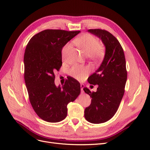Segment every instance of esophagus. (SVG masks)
<instances>
[{
	"instance_id": "34e87169",
	"label": "esophagus",
	"mask_w": 150,
	"mask_h": 150,
	"mask_svg": "<svg viewBox=\"0 0 150 150\" xmlns=\"http://www.w3.org/2000/svg\"><path fill=\"white\" fill-rule=\"evenodd\" d=\"M80 86H81V91H83V88H84V85L83 84H82V83H81L80 84Z\"/></svg>"
}]
</instances>
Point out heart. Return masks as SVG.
I'll return each mask as SVG.
<instances>
[{"label": "heart", "mask_w": 150, "mask_h": 150, "mask_svg": "<svg viewBox=\"0 0 150 150\" xmlns=\"http://www.w3.org/2000/svg\"><path fill=\"white\" fill-rule=\"evenodd\" d=\"M73 42L86 56L94 61H99L105 56V49L99 44V39L91 34H84L76 38ZM69 43L66 44L61 51L62 59H65L67 50L70 47ZM89 73V69L81 66H74L69 71V74L79 81L84 80Z\"/></svg>", "instance_id": "heart-1"}]
</instances>
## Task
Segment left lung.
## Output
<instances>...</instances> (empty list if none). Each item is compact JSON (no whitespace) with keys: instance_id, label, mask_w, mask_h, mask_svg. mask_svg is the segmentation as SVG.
I'll return each instance as SVG.
<instances>
[{"instance_id":"1","label":"left lung","mask_w":150,"mask_h":150,"mask_svg":"<svg viewBox=\"0 0 150 150\" xmlns=\"http://www.w3.org/2000/svg\"><path fill=\"white\" fill-rule=\"evenodd\" d=\"M88 32L101 39L106 47L100 67L88 79L91 84H98L97 91L83 88L91 98V103L85 109V118L91 123L99 124L112 118L123 97L127 80L126 60L122 46L112 34L99 29Z\"/></svg>"}]
</instances>
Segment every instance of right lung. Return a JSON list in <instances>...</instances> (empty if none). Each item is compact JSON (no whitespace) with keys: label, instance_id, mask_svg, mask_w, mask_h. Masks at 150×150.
I'll return each mask as SVG.
<instances>
[{"label":"right lung","instance_id":"1","mask_svg":"<svg viewBox=\"0 0 150 150\" xmlns=\"http://www.w3.org/2000/svg\"><path fill=\"white\" fill-rule=\"evenodd\" d=\"M80 31L47 29L34 35L27 45L24 56V79L29 101L42 120L56 122L67 116V106L81 92L78 81L69 78L61 87L54 83V72L62 66L61 51Z\"/></svg>","mask_w":150,"mask_h":150}]
</instances>
